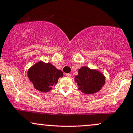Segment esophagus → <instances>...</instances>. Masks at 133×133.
I'll use <instances>...</instances> for the list:
<instances>
[{"instance_id":"esophagus-1","label":"esophagus","mask_w":133,"mask_h":133,"mask_svg":"<svg viewBox=\"0 0 133 133\" xmlns=\"http://www.w3.org/2000/svg\"><path fill=\"white\" fill-rule=\"evenodd\" d=\"M65 76H66L67 77H69V78H70V77H71L72 75L71 74L68 73V74H65Z\"/></svg>"}]
</instances>
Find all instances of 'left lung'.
Masks as SVG:
<instances>
[{
	"label": "left lung",
	"instance_id": "obj_1",
	"mask_svg": "<svg viewBox=\"0 0 133 133\" xmlns=\"http://www.w3.org/2000/svg\"><path fill=\"white\" fill-rule=\"evenodd\" d=\"M78 89L84 94L90 95L98 92L105 84V77L96 69L83 66L78 70V75L75 77Z\"/></svg>",
	"mask_w": 133,
	"mask_h": 133
}]
</instances>
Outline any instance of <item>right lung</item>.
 Listing matches in <instances>:
<instances>
[{
    "label": "right lung",
    "mask_w": 133,
    "mask_h": 133,
    "mask_svg": "<svg viewBox=\"0 0 133 133\" xmlns=\"http://www.w3.org/2000/svg\"><path fill=\"white\" fill-rule=\"evenodd\" d=\"M27 76L33 87L42 92H48L63 77V72L57 69L52 64L38 61L28 71Z\"/></svg>",
    "instance_id": "obj_1"
}]
</instances>
